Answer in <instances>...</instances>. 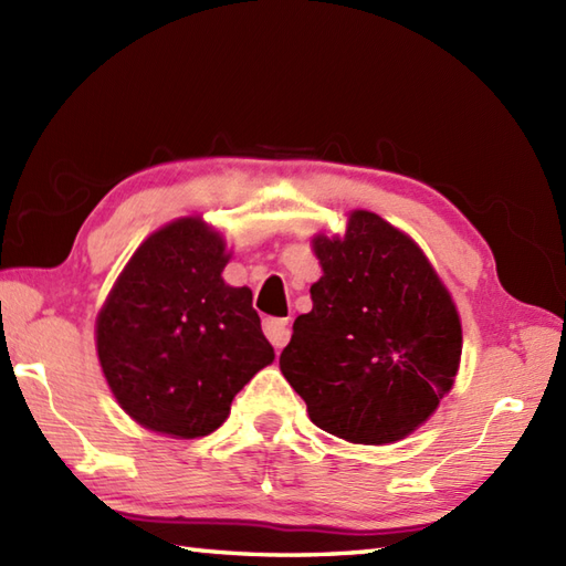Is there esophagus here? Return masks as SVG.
Returning a JSON list of instances; mask_svg holds the SVG:
<instances>
[{"label":"esophagus","instance_id":"obj_1","mask_svg":"<svg viewBox=\"0 0 566 566\" xmlns=\"http://www.w3.org/2000/svg\"><path fill=\"white\" fill-rule=\"evenodd\" d=\"M262 328H264V335H268L270 343L276 347V350H282V347L290 343L292 331H290V321H286V318H264Z\"/></svg>","mask_w":566,"mask_h":566}]
</instances>
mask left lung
Wrapping results in <instances>:
<instances>
[{
    "mask_svg": "<svg viewBox=\"0 0 566 566\" xmlns=\"http://www.w3.org/2000/svg\"><path fill=\"white\" fill-rule=\"evenodd\" d=\"M323 276L294 321L280 369L314 423L347 442L406 438L452 389L460 314L411 238L353 211L343 238L316 235Z\"/></svg>",
    "mask_w": 566,
    "mask_h": 566,
    "instance_id": "1",
    "label": "left lung"
}]
</instances>
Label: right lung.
I'll list each match as a JSON object with an SVG mask.
<instances>
[{"label": "right lung", "mask_w": 566, "mask_h": 566, "mask_svg": "<svg viewBox=\"0 0 566 566\" xmlns=\"http://www.w3.org/2000/svg\"><path fill=\"white\" fill-rule=\"evenodd\" d=\"M231 252L201 219L163 226L128 260L97 316V353L118 406L143 428L201 438L274 359L248 286H228Z\"/></svg>", "instance_id": "right-lung-1"}]
</instances>
